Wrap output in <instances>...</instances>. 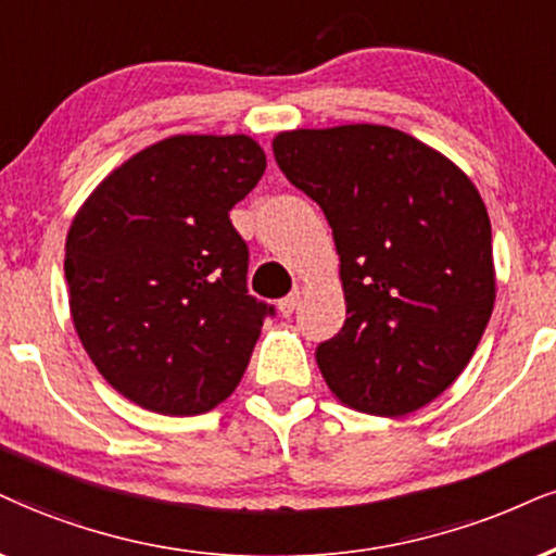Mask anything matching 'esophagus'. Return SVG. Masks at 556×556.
<instances>
[{"instance_id": "esophagus-1", "label": "esophagus", "mask_w": 556, "mask_h": 556, "mask_svg": "<svg viewBox=\"0 0 556 556\" xmlns=\"http://www.w3.org/2000/svg\"><path fill=\"white\" fill-rule=\"evenodd\" d=\"M299 304H301V291H291L289 296L280 299L278 309H280V314H283V317H291V314L299 309Z\"/></svg>"}]
</instances>
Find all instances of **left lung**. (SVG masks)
Here are the masks:
<instances>
[{
  "instance_id": "8db88e82",
  "label": "left lung",
  "mask_w": 556,
  "mask_h": 556,
  "mask_svg": "<svg viewBox=\"0 0 556 556\" xmlns=\"http://www.w3.org/2000/svg\"><path fill=\"white\" fill-rule=\"evenodd\" d=\"M280 173L325 211L348 319L317 345L340 402L400 417L433 402L475 355L492 304V229L456 164L389 126L289 131Z\"/></svg>"
}]
</instances>
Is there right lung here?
<instances>
[{"label":"right lung","instance_id":"add662e5","mask_svg":"<svg viewBox=\"0 0 556 556\" xmlns=\"http://www.w3.org/2000/svg\"><path fill=\"white\" fill-rule=\"evenodd\" d=\"M265 173L250 136H173L98 185L66 237L77 334L123 396L201 415L237 389L265 317L229 211Z\"/></svg>","mask_w":556,"mask_h":556}]
</instances>
